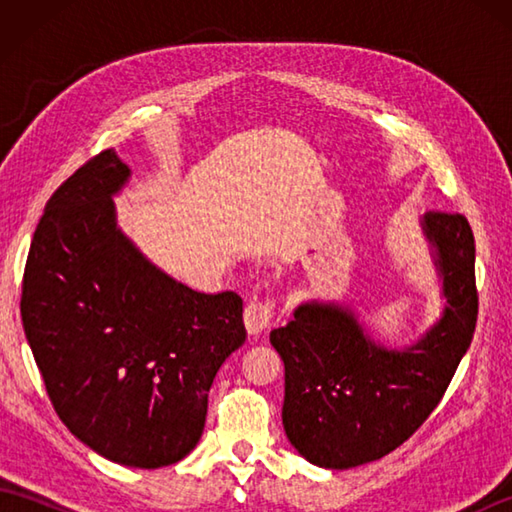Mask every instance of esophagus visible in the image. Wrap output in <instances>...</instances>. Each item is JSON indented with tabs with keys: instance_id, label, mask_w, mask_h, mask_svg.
I'll list each match as a JSON object with an SVG mask.
<instances>
[{
	"instance_id": "esophagus-1",
	"label": "esophagus",
	"mask_w": 512,
	"mask_h": 512,
	"mask_svg": "<svg viewBox=\"0 0 512 512\" xmlns=\"http://www.w3.org/2000/svg\"><path fill=\"white\" fill-rule=\"evenodd\" d=\"M273 301H250L244 310V325L248 334H262L273 321Z\"/></svg>"
}]
</instances>
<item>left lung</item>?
<instances>
[{
	"label": "left lung",
	"instance_id": "obj_1",
	"mask_svg": "<svg viewBox=\"0 0 512 512\" xmlns=\"http://www.w3.org/2000/svg\"><path fill=\"white\" fill-rule=\"evenodd\" d=\"M420 231L444 306L416 341L374 339L352 306L301 301L270 343L286 367L284 431L321 469L380 460L413 436L438 407L466 354L477 321L475 239L460 213H424Z\"/></svg>",
	"mask_w": 512,
	"mask_h": 512
}]
</instances>
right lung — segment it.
<instances>
[{"mask_svg":"<svg viewBox=\"0 0 512 512\" xmlns=\"http://www.w3.org/2000/svg\"><path fill=\"white\" fill-rule=\"evenodd\" d=\"M129 178L107 149L52 193L21 321L72 436L116 464L160 469L200 442L213 378L246 330L237 292L184 286L121 231L114 195Z\"/></svg>","mask_w":512,"mask_h":512,"instance_id":"right-lung-1","label":"right lung"}]
</instances>
